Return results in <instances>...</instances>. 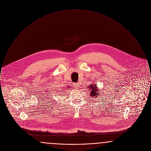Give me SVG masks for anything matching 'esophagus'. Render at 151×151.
Listing matches in <instances>:
<instances>
[{"mask_svg":"<svg viewBox=\"0 0 151 151\" xmlns=\"http://www.w3.org/2000/svg\"><path fill=\"white\" fill-rule=\"evenodd\" d=\"M78 86H79V85H78V83H76V85H75V87H76V88H77L78 87H79Z\"/></svg>","mask_w":151,"mask_h":151,"instance_id":"1","label":"esophagus"}]
</instances>
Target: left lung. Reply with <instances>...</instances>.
I'll use <instances>...</instances> for the list:
<instances>
[{"label": "left lung", "mask_w": 151, "mask_h": 151, "mask_svg": "<svg viewBox=\"0 0 151 151\" xmlns=\"http://www.w3.org/2000/svg\"><path fill=\"white\" fill-rule=\"evenodd\" d=\"M88 89L90 90V95L93 97V98H97L98 96H99V94L98 92L100 91L99 90V87H97V85L94 84H91L90 86H87Z\"/></svg>", "instance_id": "obj_1"}]
</instances>
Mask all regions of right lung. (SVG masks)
Wrapping results in <instances>:
<instances>
[{
    "mask_svg": "<svg viewBox=\"0 0 151 151\" xmlns=\"http://www.w3.org/2000/svg\"><path fill=\"white\" fill-rule=\"evenodd\" d=\"M70 86H68V88H66V89H68V88H70Z\"/></svg>",
    "mask_w": 151,
    "mask_h": 151,
    "instance_id": "1",
    "label": "right lung"
}]
</instances>
